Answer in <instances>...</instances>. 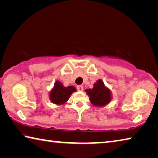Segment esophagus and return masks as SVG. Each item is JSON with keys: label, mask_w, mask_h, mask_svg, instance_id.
I'll return each instance as SVG.
<instances>
[{"label": "esophagus", "mask_w": 158, "mask_h": 158, "mask_svg": "<svg viewBox=\"0 0 158 158\" xmlns=\"http://www.w3.org/2000/svg\"><path fill=\"white\" fill-rule=\"evenodd\" d=\"M77 89L79 90V91H82L83 89H84V88H83L82 85H77Z\"/></svg>", "instance_id": "obj_1"}]
</instances>
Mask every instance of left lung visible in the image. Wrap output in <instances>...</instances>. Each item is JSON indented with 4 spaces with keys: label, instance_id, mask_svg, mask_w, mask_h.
<instances>
[{
    "label": "left lung",
    "instance_id": "8db88e82",
    "mask_svg": "<svg viewBox=\"0 0 158 158\" xmlns=\"http://www.w3.org/2000/svg\"><path fill=\"white\" fill-rule=\"evenodd\" d=\"M90 97V101L96 106H103L110 102L111 100V90L106 88L101 79L93 85L92 89L85 90Z\"/></svg>",
    "mask_w": 158,
    "mask_h": 158
}]
</instances>
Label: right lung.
I'll use <instances>...</instances> for the list:
<instances>
[{"label": "right lung", "instance_id": "1", "mask_svg": "<svg viewBox=\"0 0 158 158\" xmlns=\"http://www.w3.org/2000/svg\"><path fill=\"white\" fill-rule=\"evenodd\" d=\"M76 91L74 86H63L62 83L57 81L54 84L53 89L49 93L50 100L56 105H63L65 104L73 92Z\"/></svg>", "mask_w": 158, "mask_h": 158}]
</instances>
